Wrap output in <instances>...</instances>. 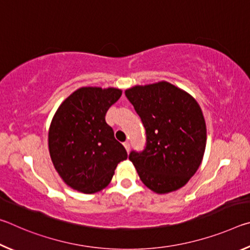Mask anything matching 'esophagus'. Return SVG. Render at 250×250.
I'll return each mask as SVG.
<instances>
[{"mask_svg": "<svg viewBox=\"0 0 250 250\" xmlns=\"http://www.w3.org/2000/svg\"><path fill=\"white\" fill-rule=\"evenodd\" d=\"M124 146L125 147V150H126V152H129V150H130V143H129L128 141H125V142H124Z\"/></svg>", "mask_w": 250, "mask_h": 250, "instance_id": "34e87169", "label": "esophagus"}]
</instances>
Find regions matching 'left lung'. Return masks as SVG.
<instances>
[{
    "mask_svg": "<svg viewBox=\"0 0 250 250\" xmlns=\"http://www.w3.org/2000/svg\"><path fill=\"white\" fill-rule=\"evenodd\" d=\"M146 129L142 151L133 163L146 188L159 194L176 191L195 174L204 155L206 125L201 107L188 92L167 82L125 90Z\"/></svg>",
    "mask_w": 250,
    "mask_h": 250,
    "instance_id": "left-lung-1",
    "label": "left lung"
}]
</instances>
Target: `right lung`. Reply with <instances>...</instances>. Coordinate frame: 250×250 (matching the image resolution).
<instances>
[{"label": "right lung", "instance_id": "obj_1", "mask_svg": "<svg viewBox=\"0 0 250 250\" xmlns=\"http://www.w3.org/2000/svg\"><path fill=\"white\" fill-rule=\"evenodd\" d=\"M121 94L116 88H79L55 113L48 133L50 158L74 189L87 194L100 191L111 181L118 163L128 158L104 119Z\"/></svg>", "mask_w": 250, "mask_h": 250}]
</instances>
